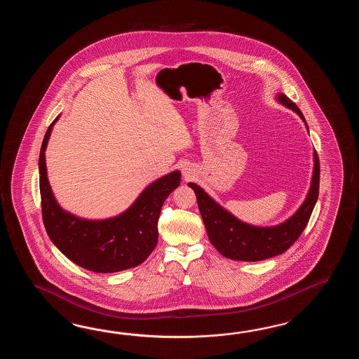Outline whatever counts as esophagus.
<instances>
[{
    "instance_id": "esophagus-1",
    "label": "esophagus",
    "mask_w": 359,
    "mask_h": 359,
    "mask_svg": "<svg viewBox=\"0 0 359 359\" xmlns=\"http://www.w3.org/2000/svg\"><path fill=\"white\" fill-rule=\"evenodd\" d=\"M192 170L190 168H184L183 169V177L186 178V180H191V177H192Z\"/></svg>"
}]
</instances>
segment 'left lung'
<instances>
[{"mask_svg": "<svg viewBox=\"0 0 359 359\" xmlns=\"http://www.w3.org/2000/svg\"><path fill=\"white\" fill-rule=\"evenodd\" d=\"M277 100L294 110L304 121V115L286 95L280 93ZM308 128V126H306ZM196 194L198 210L205 224L206 232L214 248L223 257L243 262H259L286 252L304 231L312 215L313 208L318 198L320 191V159L314 151L311 189L304 203L287 221L273 227H257L237 219L226 209L218 205L205 191L195 183H189Z\"/></svg>", "mask_w": 359, "mask_h": 359, "instance_id": "8db88e82", "label": "left lung"}]
</instances>
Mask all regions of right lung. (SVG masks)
Instances as JSON below:
<instances>
[{"label":"right lung","mask_w":359,"mask_h":359,"mask_svg":"<svg viewBox=\"0 0 359 359\" xmlns=\"http://www.w3.org/2000/svg\"><path fill=\"white\" fill-rule=\"evenodd\" d=\"M57 119L50 124L39 153L41 208L47 235L67 258L92 272L113 273L136 267L156 246L161 206L178 187L181 172L175 170L147 186L133 205L115 218H78L56 203L47 178L45 151Z\"/></svg>","instance_id":"right-lung-1"}]
</instances>
